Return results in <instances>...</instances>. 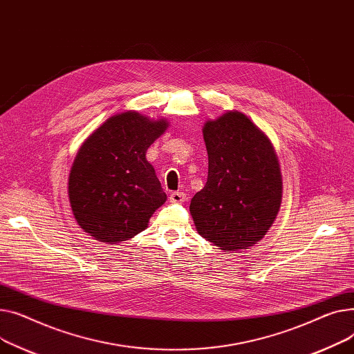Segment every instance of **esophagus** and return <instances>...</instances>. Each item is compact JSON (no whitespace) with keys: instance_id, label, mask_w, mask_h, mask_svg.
<instances>
[{"instance_id":"obj_1","label":"esophagus","mask_w":354,"mask_h":354,"mask_svg":"<svg viewBox=\"0 0 354 354\" xmlns=\"http://www.w3.org/2000/svg\"><path fill=\"white\" fill-rule=\"evenodd\" d=\"M170 201L171 203H177V204H181L185 201V194L181 193V192H174L170 194Z\"/></svg>"}]
</instances>
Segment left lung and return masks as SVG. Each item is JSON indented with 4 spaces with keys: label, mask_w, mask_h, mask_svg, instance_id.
Segmentation results:
<instances>
[{
    "label": "left lung",
    "mask_w": 354,
    "mask_h": 354,
    "mask_svg": "<svg viewBox=\"0 0 354 354\" xmlns=\"http://www.w3.org/2000/svg\"><path fill=\"white\" fill-rule=\"evenodd\" d=\"M203 138L209 177L190 203L197 232L224 252L253 247L281 205L283 180L273 144L237 110L207 120Z\"/></svg>",
    "instance_id": "8db88e82"
}]
</instances>
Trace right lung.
Returning <instances> with one entry per match:
<instances>
[{"mask_svg":"<svg viewBox=\"0 0 354 354\" xmlns=\"http://www.w3.org/2000/svg\"><path fill=\"white\" fill-rule=\"evenodd\" d=\"M167 129L165 118L129 110L109 117L81 144L68 177V198L74 218L91 237L107 244L130 240L167 200L145 158Z\"/></svg>","mask_w":354,"mask_h":354,"instance_id":"obj_1","label":"right lung"}]
</instances>
